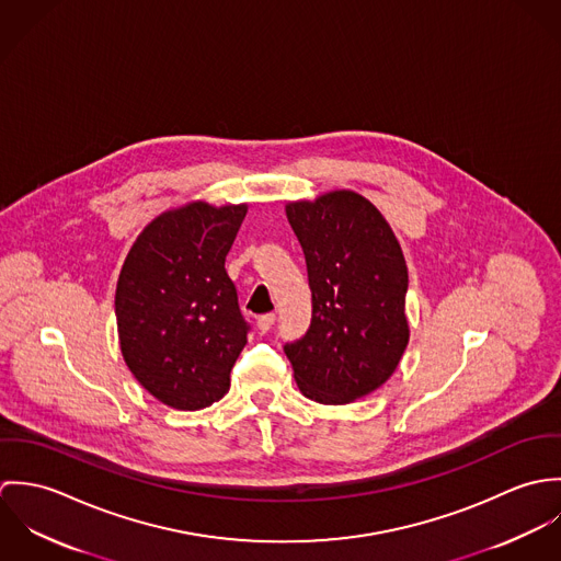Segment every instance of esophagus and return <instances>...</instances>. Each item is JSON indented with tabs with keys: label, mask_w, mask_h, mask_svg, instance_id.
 Segmentation results:
<instances>
[{
	"label": "esophagus",
	"mask_w": 561,
	"mask_h": 561,
	"mask_svg": "<svg viewBox=\"0 0 561 561\" xmlns=\"http://www.w3.org/2000/svg\"><path fill=\"white\" fill-rule=\"evenodd\" d=\"M274 321H276V316H274V313H265V316H261V318L256 320V328H259V332H267V330L274 325Z\"/></svg>",
	"instance_id": "1"
}]
</instances>
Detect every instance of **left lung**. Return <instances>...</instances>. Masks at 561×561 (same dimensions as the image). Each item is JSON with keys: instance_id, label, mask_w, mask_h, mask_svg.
<instances>
[{"instance_id": "8db88e82", "label": "left lung", "mask_w": 561, "mask_h": 561, "mask_svg": "<svg viewBox=\"0 0 561 561\" xmlns=\"http://www.w3.org/2000/svg\"><path fill=\"white\" fill-rule=\"evenodd\" d=\"M313 291L307 334L285 345L305 398L350 403L380 389L410 339L400 241L365 196L334 190L285 207Z\"/></svg>"}]
</instances>
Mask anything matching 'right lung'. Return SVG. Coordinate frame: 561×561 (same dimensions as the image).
Returning a JSON list of instances; mask_svg holds the SVG:
<instances>
[{
  "label": "right lung",
  "mask_w": 561,
  "mask_h": 561,
  "mask_svg": "<svg viewBox=\"0 0 561 561\" xmlns=\"http://www.w3.org/2000/svg\"><path fill=\"white\" fill-rule=\"evenodd\" d=\"M248 205L192 201L134 241L116 283V325L134 378L161 403L201 410L222 400L248 323L225 270Z\"/></svg>",
  "instance_id": "add662e5"
}]
</instances>
